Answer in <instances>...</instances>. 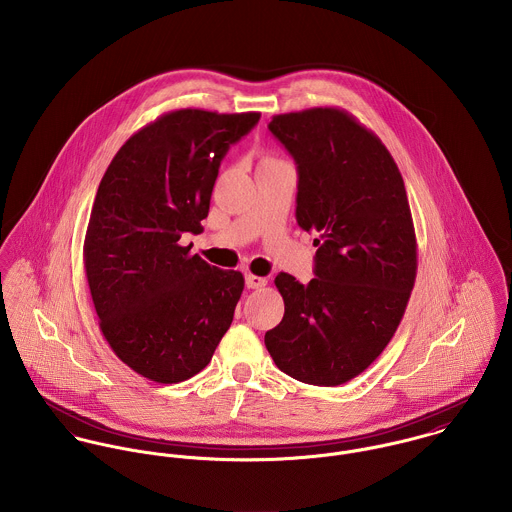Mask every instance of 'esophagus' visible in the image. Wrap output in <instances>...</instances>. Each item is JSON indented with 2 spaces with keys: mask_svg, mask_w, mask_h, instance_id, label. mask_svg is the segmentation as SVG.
<instances>
[{
  "mask_svg": "<svg viewBox=\"0 0 512 512\" xmlns=\"http://www.w3.org/2000/svg\"><path fill=\"white\" fill-rule=\"evenodd\" d=\"M266 284H268L266 278L254 276V274H246V288H248V290H258V288H264Z\"/></svg>",
  "mask_w": 512,
  "mask_h": 512,
  "instance_id": "obj_1",
  "label": "esophagus"
}]
</instances>
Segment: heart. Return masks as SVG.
I'll return each instance as SVG.
<instances>
[{
  "instance_id": "b5f03b06",
  "label": "heart",
  "mask_w": 512,
  "mask_h": 512,
  "mask_svg": "<svg viewBox=\"0 0 512 512\" xmlns=\"http://www.w3.org/2000/svg\"><path fill=\"white\" fill-rule=\"evenodd\" d=\"M274 161H282V159H278V157H274V155H266V157L262 159V163H274Z\"/></svg>"
}]
</instances>
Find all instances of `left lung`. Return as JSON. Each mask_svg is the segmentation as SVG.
Segmentation results:
<instances>
[{"mask_svg":"<svg viewBox=\"0 0 512 512\" xmlns=\"http://www.w3.org/2000/svg\"><path fill=\"white\" fill-rule=\"evenodd\" d=\"M270 132L297 163L295 219L313 240L315 278L278 274L284 319L264 337L295 380L339 386L394 337L418 270L404 179L380 138L341 108L278 114Z\"/></svg>","mask_w":512,"mask_h":512,"instance_id":"obj_1","label":"left lung"}]
</instances>
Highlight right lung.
<instances>
[{
	"label": "right lung",
	"instance_id": "1",
	"mask_svg": "<svg viewBox=\"0 0 512 512\" xmlns=\"http://www.w3.org/2000/svg\"><path fill=\"white\" fill-rule=\"evenodd\" d=\"M260 112H167L110 161L84 236V272L100 331L116 357L159 384L211 363L244 276L191 254L179 240L207 219L220 161Z\"/></svg>",
	"mask_w": 512,
	"mask_h": 512
}]
</instances>
